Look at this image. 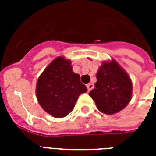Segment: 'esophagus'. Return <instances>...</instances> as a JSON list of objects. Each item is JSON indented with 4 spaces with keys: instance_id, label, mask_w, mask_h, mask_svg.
Listing matches in <instances>:
<instances>
[{
    "instance_id": "1",
    "label": "esophagus",
    "mask_w": 156,
    "mask_h": 156,
    "mask_svg": "<svg viewBox=\"0 0 156 156\" xmlns=\"http://www.w3.org/2000/svg\"><path fill=\"white\" fill-rule=\"evenodd\" d=\"M87 88H88V91H91L92 89L94 88V84L93 83H88V84H87Z\"/></svg>"
}]
</instances>
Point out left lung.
Wrapping results in <instances>:
<instances>
[{
  "label": "left lung",
  "mask_w": 156,
  "mask_h": 156,
  "mask_svg": "<svg viewBox=\"0 0 156 156\" xmlns=\"http://www.w3.org/2000/svg\"><path fill=\"white\" fill-rule=\"evenodd\" d=\"M95 88L89 95L100 112L114 115L124 109L132 98V81L126 71L112 59L102 62Z\"/></svg>",
  "instance_id": "left-lung-1"
}]
</instances>
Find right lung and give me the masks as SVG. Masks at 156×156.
Wrapping results in <instances>:
<instances>
[{
  "label": "right lung",
  "instance_id": "right-lung-1",
  "mask_svg": "<svg viewBox=\"0 0 156 156\" xmlns=\"http://www.w3.org/2000/svg\"><path fill=\"white\" fill-rule=\"evenodd\" d=\"M79 78L69 59L60 56L52 60L37 82L36 96L42 109L54 118L70 114L78 96L88 90Z\"/></svg>",
  "mask_w": 156,
  "mask_h": 156
}]
</instances>
